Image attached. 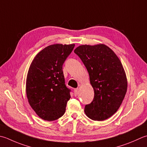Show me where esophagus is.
Instances as JSON below:
<instances>
[{
  "label": "esophagus",
  "instance_id": "1",
  "mask_svg": "<svg viewBox=\"0 0 147 147\" xmlns=\"http://www.w3.org/2000/svg\"><path fill=\"white\" fill-rule=\"evenodd\" d=\"M74 95H75V96H78L79 94V89L78 88H74Z\"/></svg>",
  "mask_w": 147,
  "mask_h": 147
}]
</instances>
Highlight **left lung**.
Returning a JSON list of instances; mask_svg holds the SVG:
<instances>
[{
  "instance_id": "8db88e82",
  "label": "left lung",
  "mask_w": 147,
  "mask_h": 147,
  "mask_svg": "<svg viewBox=\"0 0 147 147\" xmlns=\"http://www.w3.org/2000/svg\"><path fill=\"white\" fill-rule=\"evenodd\" d=\"M74 52L87 68L94 97L85 107L94 120H105L119 110L127 89L124 69L114 51L104 44L79 46Z\"/></svg>"
}]
</instances>
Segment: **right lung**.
Returning <instances> with one entry per match:
<instances>
[{
  "label": "right lung",
  "mask_w": 147,
  "mask_h": 147,
  "mask_svg": "<svg viewBox=\"0 0 147 147\" xmlns=\"http://www.w3.org/2000/svg\"><path fill=\"white\" fill-rule=\"evenodd\" d=\"M74 46H48L36 55L30 65L26 94L31 108L42 120L53 121L65 113L71 95L65 85L62 65Z\"/></svg>",
  "instance_id": "1"
}]
</instances>
